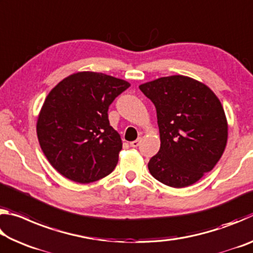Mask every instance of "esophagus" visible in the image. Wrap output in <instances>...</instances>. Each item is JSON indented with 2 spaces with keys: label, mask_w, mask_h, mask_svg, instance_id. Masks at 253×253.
Instances as JSON below:
<instances>
[{
  "label": "esophagus",
  "mask_w": 253,
  "mask_h": 253,
  "mask_svg": "<svg viewBox=\"0 0 253 253\" xmlns=\"http://www.w3.org/2000/svg\"><path fill=\"white\" fill-rule=\"evenodd\" d=\"M139 143H140V138L134 140V142H131V143H130V146L134 147V148H135V147H138V146H139Z\"/></svg>",
  "instance_id": "34e87169"
}]
</instances>
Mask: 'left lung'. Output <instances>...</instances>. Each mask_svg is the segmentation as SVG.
<instances>
[{"instance_id": "left-lung-1", "label": "left lung", "mask_w": 253, "mask_h": 253, "mask_svg": "<svg viewBox=\"0 0 253 253\" xmlns=\"http://www.w3.org/2000/svg\"><path fill=\"white\" fill-rule=\"evenodd\" d=\"M139 89L156 107L161 148L149 173L165 185L182 188L214 169L228 142L221 101L207 84L187 76L162 77Z\"/></svg>"}]
</instances>
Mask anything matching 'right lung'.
I'll return each instance as SVG.
<instances>
[{"instance_id":"right-lung-1","label":"right lung","mask_w":253,"mask_h":253,"mask_svg":"<svg viewBox=\"0 0 253 253\" xmlns=\"http://www.w3.org/2000/svg\"><path fill=\"white\" fill-rule=\"evenodd\" d=\"M129 85L101 72L79 71L51 89L38 116L37 135L54 169L81 184L113 172L123 143L107 111Z\"/></svg>"}]
</instances>
